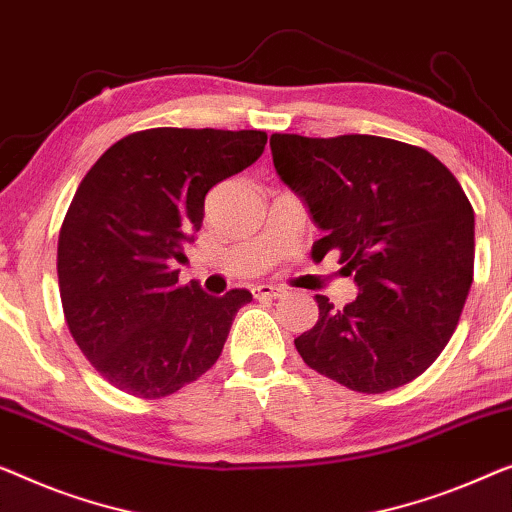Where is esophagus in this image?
I'll use <instances>...</instances> for the list:
<instances>
[{"label": "esophagus", "instance_id": "esophagus-1", "mask_svg": "<svg viewBox=\"0 0 512 512\" xmlns=\"http://www.w3.org/2000/svg\"><path fill=\"white\" fill-rule=\"evenodd\" d=\"M284 293H286L284 288L272 286V284H261V286L254 288V298H258V300H277Z\"/></svg>", "mask_w": 512, "mask_h": 512}]
</instances>
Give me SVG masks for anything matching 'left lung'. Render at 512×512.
I'll return each mask as SVG.
<instances>
[{
	"instance_id": "obj_1",
	"label": "left lung",
	"mask_w": 512,
	"mask_h": 512,
	"mask_svg": "<svg viewBox=\"0 0 512 512\" xmlns=\"http://www.w3.org/2000/svg\"><path fill=\"white\" fill-rule=\"evenodd\" d=\"M281 182L358 284L344 309L316 295L318 321L295 339L311 369L367 395L420 376L453 337L473 281V207L434 154L399 140L272 133Z\"/></svg>"
}]
</instances>
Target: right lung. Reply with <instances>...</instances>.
I'll return each instance as SVG.
<instances>
[{"instance_id": "add662e5", "label": "right lung", "mask_w": 512, "mask_h": 512, "mask_svg": "<svg viewBox=\"0 0 512 512\" xmlns=\"http://www.w3.org/2000/svg\"><path fill=\"white\" fill-rule=\"evenodd\" d=\"M265 131L147 129L117 140L83 177L57 242L73 339L115 388L173 395L221 355L247 288L224 298L177 284L205 196L261 157Z\"/></svg>"}]
</instances>
